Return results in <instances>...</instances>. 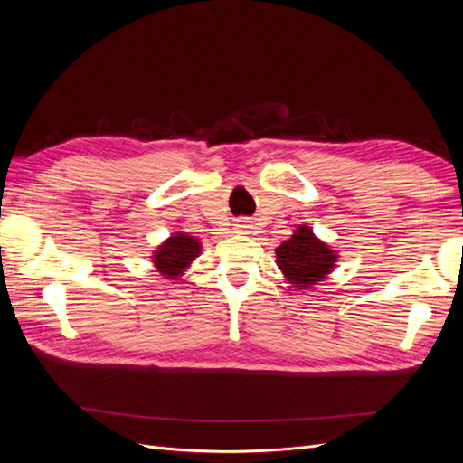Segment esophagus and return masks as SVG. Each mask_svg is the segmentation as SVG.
<instances>
[{
    "instance_id": "1",
    "label": "esophagus",
    "mask_w": 463,
    "mask_h": 463,
    "mask_svg": "<svg viewBox=\"0 0 463 463\" xmlns=\"http://www.w3.org/2000/svg\"><path fill=\"white\" fill-rule=\"evenodd\" d=\"M249 230H250V223L247 220H240V222L235 223V232L237 233H249Z\"/></svg>"
}]
</instances>
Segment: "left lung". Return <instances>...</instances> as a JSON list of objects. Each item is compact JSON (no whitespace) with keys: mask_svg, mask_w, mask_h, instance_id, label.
<instances>
[{"mask_svg":"<svg viewBox=\"0 0 463 463\" xmlns=\"http://www.w3.org/2000/svg\"><path fill=\"white\" fill-rule=\"evenodd\" d=\"M276 264L286 282L296 289H309L326 279L338 262V250L313 233V228L301 223L289 240L276 249Z\"/></svg>","mask_w":463,"mask_h":463,"instance_id":"8db88e82","label":"left lung"}]
</instances>
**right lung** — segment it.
<instances>
[{"label":"right lung","mask_w":463,"mask_h":463,"mask_svg":"<svg viewBox=\"0 0 463 463\" xmlns=\"http://www.w3.org/2000/svg\"><path fill=\"white\" fill-rule=\"evenodd\" d=\"M203 243L194 235L175 232L152 250V264L164 278L177 279L191 269L193 260L201 255Z\"/></svg>","instance_id":"obj_1"}]
</instances>
